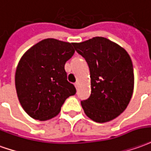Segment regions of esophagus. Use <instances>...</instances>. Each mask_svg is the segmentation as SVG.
Masks as SVG:
<instances>
[{
	"mask_svg": "<svg viewBox=\"0 0 151 151\" xmlns=\"http://www.w3.org/2000/svg\"><path fill=\"white\" fill-rule=\"evenodd\" d=\"M78 85H79V83L78 82H76L75 83H74V86H75V87L78 89Z\"/></svg>",
	"mask_w": 151,
	"mask_h": 151,
	"instance_id": "obj_1",
	"label": "esophagus"
}]
</instances>
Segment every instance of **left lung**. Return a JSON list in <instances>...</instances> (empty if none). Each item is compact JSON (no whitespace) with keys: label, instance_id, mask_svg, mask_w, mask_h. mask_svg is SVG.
Listing matches in <instances>:
<instances>
[{"label":"left lung","instance_id":"left-lung-1","mask_svg":"<svg viewBox=\"0 0 151 151\" xmlns=\"http://www.w3.org/2000/svg\"><path fill=\"white\" fill-rule=\"evenodd\" d=\"M73 45L90 68L91 96L81 101L86 115L96 123L114 119L126 109L133 93L130 55L122 46L102 37Z\"/></svg>","mask_w":151,"mask_h":151}]
</instances>
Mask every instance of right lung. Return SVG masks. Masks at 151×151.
I'll return each mask as SVG.
<instances>
[{
	"label": "right lung",
	"instance_id": "1",
	"mask_svg": "<svg viewBox=\"0 0 151 151\" xmlns=\"http://www.w3.org/2000/svg\"><path fill=\"white\" fill-rule=\"evenodd\" d=\"M73 44L44 39L30 47L19 61L14 76L17 96L32 119L46 121L55 117L65 100L76 93L65 70V63L75 52Z\"/></svg>",
	"mask_w": 151,
	"mask_h": 151
}]
</instances>
